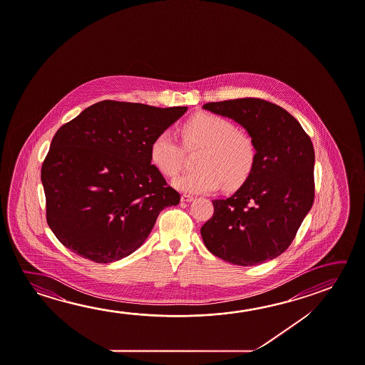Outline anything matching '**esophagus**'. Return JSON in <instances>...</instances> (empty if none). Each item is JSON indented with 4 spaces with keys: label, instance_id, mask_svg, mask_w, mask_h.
Returning <instances> with one entry per match:
<instances>
[{
    "label": "esophagus",
    "instance_id": "obj_1",
    "mask_svg": "<svg viewBox=\"0 0 365 365\" xmlns=\"http://www.w3.org/2000/svg\"><path fill=\"white\" fill-rule=\"evenodd\" d=\"M180 201L182 202H191V201H193V196H191V195H182L180 196Z\"/></svg>",
    "mask_w": 365,
    "mask_h": 365
}]
</instances>
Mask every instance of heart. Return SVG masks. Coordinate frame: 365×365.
Masks as SVG:
<instances>
[{"instance_id": "heart-1", "label": "heart", "mask_w": 365, "mask_h": 365, "mask_svg": "<svg viewBox=\"0 0 365 365\" xmlns=\"http://www.w3.org/2000/svg\"><path fill=\"white\" fill-rule=\"evenodd\" d=\"M185 150L201 149L196 160L197 170L173 180L174 188L185 193H210L220 187L233 190L245 183L256 162L252 138L237 131L230 120L220 115L200 113L182 127ZM185 153L172 132L162 131L150 145V159L165 177L180 173Z\"/></svg>"}]
</instances>
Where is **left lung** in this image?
Returning <instances> with one entry per match:
<instances>
[{"mask_svg": "<svg viewBox=\"0 0 365 365\" xmlns=\"http://www.w3.org/2000/svg\"><path fill=\"white\" fill-rule=\"evenodd\" d=\"M240 123L256 148L251 174L233 196L214 200L201 227L212 255L238 266L274 259L292 245L314 200V149L292 114L257 98L206 103Z\"/></svg>", "mask_w": 365, "mask_h": 365, "instance_id": "obj_1", "label": "left lung"}]
</instances>
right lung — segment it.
I'll return each instance as SVG.
<instances>
[{
  "instance_id": "right-lung-1",
  "label": "right lung",
  "mask_w": 365,
  "mask_h": 365,
  "mask_svg": "<svg viewBox=\"0 0 365 365\" xmlns=\"http://www.w3.org/2000/svg\"><path fill=\"white\" fill-rule=\"evenodd\" d=\"M185 112L103 101L56 132L41 178L47 222L62 245L98 263L144 245L160 211L180 200L151 164L150 145Z\"/></svg>"
}]
</instances>
